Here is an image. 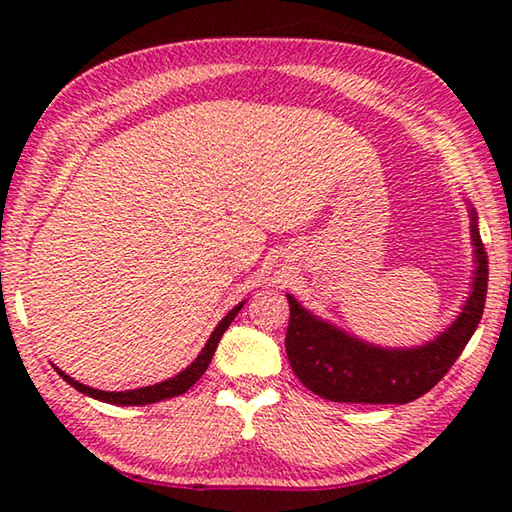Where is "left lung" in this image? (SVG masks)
Here are the masks:
<instances>
[{"label": "left lung", "mask_w": 512, "mask_h": 512, "mask_svg": "<svg viewBox=\"0 0 512 512\" xmlns=\"http://www.w3.org/2000/svg\"><path fill=\"white\" fill-rule=\"evenodd\" d=\"M472 241L476 248L472 296L447 332L422 348H375L311 316L287 296L291 314L284 345L296 377L311 393L329 402L406 404L429 393L461 357L483 316L488 293V253L476 228L474 210Z\"/></svg>", "instance_id": "1"}]
</instances>
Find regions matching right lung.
Returning <instances> with one entry per match:
<instances>
[{"label":"right lung","mask_w":512,"mask_h":512,"mask_svg":"<svg viewBox=\"0 0 512 512\" xmlns=\"http://www.w3.org/2000/svg\"><path fill=\"white\" fill-rule=\"evenodd\" d=\"M241 307H244V302H241V305H237L235 309L230 311L228 316H225V318L221 320L219 327L214 329L212 336H210V341L205 343L203 352L198 354L192 366H187V368H185L183 372H180V375H176V377H171V379H167V381H160V384H153V386H146V388H137V391H119V393L112 391V393H108V391H97V388H90V386H85V384H79V381H76V379L65 375L63 370L56 368V372L67 381L69 386H74L79 393H85V395L94 397V400H101V402H108V404H117V406L153 404V402L167 400V397L183 395L185 391H189V388H192V386L196 384L198 379H201V375L207 370V366H210V361H212L214 352H216V345H219L223 332L230 327V323H232V320H235V316L239 314Z\"/></svg>","instance_id":"right-lung-1"}]
</instances>
